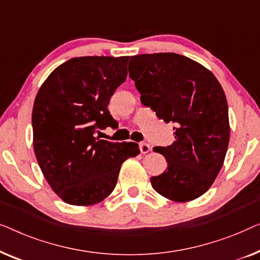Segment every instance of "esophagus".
Segmentation results:
<instances>
[{
  "instance_id": "1",
  "label": "esophagus",
  "mask_w": 260,
  "mask_h": 260,
  "mask_svg": "<svg viewBox=\"0 0 260 260\" xmlns=\"http://www.w3.org/2000/svg\"><path fill=\"white\" fill-rule=\"evenodd\" d=\"M139 147H140V152L142 154H146V153L151 151V145L147 144V142H140V144H139Z\"/></svg>"
}]
</instances>
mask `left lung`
Listing matches in <instances>:
<instances>
[{"instance_id": "obj_1", "label": "left lung", "mask_w": 260, "mask_h": 260, "mask_svg": "<svg viewBox=\"0 0 260 260\" xmlns=\"http://www.w3.org/2000/svg\"><path fill=\"white\" fill-rule=\"evenodd\" d=\"M128 71L142 104L175 123L173 144L153 148L167 161L166 171L151 178L153 188L172 202L199 198L214 182L228 152L224 89L211 71L175 53L131 56Z\"/></svg>"}]
</instances>
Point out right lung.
Here are the masks:
<instances>
[{"instance_id": "right-lung-1", "label": "right lung", "mask_w": 260, "mask_h": 260, "mask_svg": "<svg viewBox=\"0 0 260 260\" xmlns=\"http://www.w3.org/2000/svg\"><path fill=\"white\" fill-rule=\"evenodd\" d=\"M129 56L73 57L50 73L32 107V146L47 182L64 203L92 206L114 189L135 142L99 140L114 123L109 99L125 82Z\"/></svg>"}]
</instances>
